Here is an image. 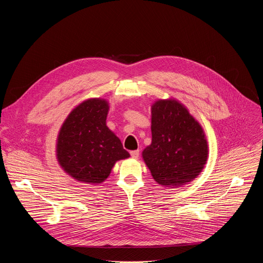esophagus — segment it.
Wrapping results in <instances>:
<instances>
[{
  "label": "esophagus",
  "instance_id": "esophagus-1",
  "mask_svg": "<svg viewBox=\"0 0 263 263\" xmlns=\"http://www.w3.org/2000/svg\"><path fill=\"white\" fill-rule=\"evenodd\" d=\"M130 155L133 157V158H138V156H139V149H134V151H131L130 152Z\"/></svg>",
  "mask_w": 263,
  "mask_h": 263
}]
</instances>
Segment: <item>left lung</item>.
Wrapping results in <instances>:
<instances>
[{
  "instance_id": "obj_1",
  "label": "left lung",
  "mask_w": 263,
  "mask_h": 263,
  "mask_svg": "<svg viewBox=\"0 0 263 263\" xmlns=\"http://www.w3.org/2000/svg\"><path fill=\"white\" fill-rule=\"evenodd\" d=\"M151 111L152 142L142 151V158L153 179L171 189L192 182L208 157L202 126L175 99L156 101Z\"/></svg>"
}]
</instances>
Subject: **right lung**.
<instances>
[{"label":"right lung","instance_id":"obj_1","mask_svg":"<svg viewBox=\"0 0 263 263\" xmlns=\"http://www.w3.org/2000/svg\"><path fill=\"white\" fill-rule=\"evenodd\" d=\"M108 111L106 100L88 99L70 111L60 128L56 143L58 163L79 182L100 184L117 161L130 157L106 125Z\"/></svg>","mask_w":263,"mask_h":263}]
</instances>
